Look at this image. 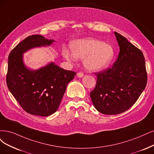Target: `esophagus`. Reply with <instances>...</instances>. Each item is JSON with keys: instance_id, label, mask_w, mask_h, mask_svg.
I'll return each mask as SVG.
<instances>
[{"instance_id": "34e87169", "label": "esophagus", "mask_w": 154, "mask_h": 154, "mask_svg": "<svg viewBox=\"0 0 154 154\" xmlns=\"http://www.w3.org/2000/svg\"><path fill=\"white\" fill-rule=\"evenodd\" d=\"M77 77H82L83 76H84V73L83 72H78L77 73Z\"/></svg>"}]
</instances>
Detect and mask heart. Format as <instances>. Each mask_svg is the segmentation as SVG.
Segmentation results:
<instances>
[{
    "mask_svg": "<svg viewBox=\"0 0 154 154\" xmlns=\"http://www.w3.org/2000/svg\"><path fill=\"white\" fill-rule=\"evenodd\" d=\"M72 56L65 49L63 55L69 61L74 58L84 60V65L89 70H101L106 68L114 58L115 51L110 45L88 38L77 40L70 45Z\"/></svg>",
    "mask_w": 154,
    "mask_h": 154,
    "instance_id": "obj_1",
    "label": "heart"
}]
</instances>
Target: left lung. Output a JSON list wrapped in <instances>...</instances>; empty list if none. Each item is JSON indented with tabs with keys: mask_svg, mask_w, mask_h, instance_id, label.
<instances>
[{
	"mask_svg": "<svg viewBox=\"0 0 154 154\" xmlns=\"http://www.w3.org/2000/svg\"><path fill=\"white\" fill-rule=\"evenodd\" d=\"M120 52L111 68L96 73V86L90 93L95 109L106 115L121 113L138 100L147 83L142 51L115 32Z\"/></svg>",
	"mask_w": 154,
	"mask_h": 154,
	"instance_id": "obj_1",
	"label": "left lung"
}]
</instances>
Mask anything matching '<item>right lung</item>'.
I'll return each mask as SVG.
<instances>
[{"mask_svg":"<svg viewBox=\"0 0 154 154\" xmlns=\"http://www.w3.org/2000/svg\"><path fill=\"white\" fill-rule=\"evenodd\" d=\"M54 41L41 35L25 38L8 57L7 86L21 108L32 115L47 117L58 110L67 84L76 75L51 63L37 70H29L23 61V53L32 48L50 45Z\"/></svg>","mask_w":154,"mask_h":154,"instance_id":"right-lung-1","label":"right lung"}]
</instances>
